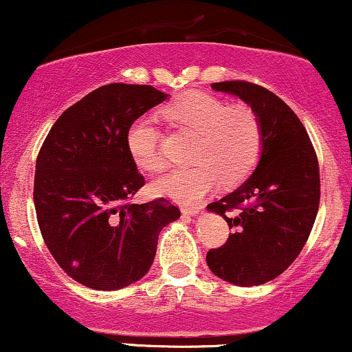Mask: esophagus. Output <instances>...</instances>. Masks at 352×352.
Returning a JSON list of instances; mask_svg holds the SVG:
<instances>
[{"label": "esophagus", "mask_w": 352, "mask_h": 352, "mask_svg": "<svg viewBox=\"0 0 352 352\" xmlns=\"http://www.w3.org/2000/svg\"><path fill=\"white\" fill-rule=\"evenodd\" d=\"M201 205H182V213L185 215H197V213L201 212Z\"/></svg>", "instance_id": "1"}]
</instances>
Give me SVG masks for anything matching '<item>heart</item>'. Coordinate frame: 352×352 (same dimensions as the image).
<instances>
[{
    "label": "heart",
    "mask_w": 352,
    "mask_h": 352,
    "mask_svg": "<svg viewBox=\"0 0 352 352\" xmlns=\"http://www.w3.org/2000/svg\"><path fill=\"white\" fill-rule=\"evenodd\" d=\"M167 119L197 137L188 168L170 170L153 182L157 193L180 201L199 200L218 184L235 187L256 168L263 151V124L253 107L230 106L207 92H187L165 107ZM127 148L137 167L159 172L164 167L160 131L140 117L127 131Z\"/></svg>",
    "instance_id": "heart-1"
}]
</instances>
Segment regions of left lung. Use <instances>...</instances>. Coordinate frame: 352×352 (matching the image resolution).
I'll use <instances>...</instances> for the list:
<instances>
[{
	"instance_id": "left-lung-1",
	"label": "left lung",
	"mask_w": 352,
	"mask_h": 352,
	"mask_svg": "<svg viewBox=\"0 0 352 352\" xmlns=\"http://www.w3.org/2000/svg\"><path fill=\"white\" fill-rule=\"evenodd\" d=\"M212 89L256 111L263 151L243 185L208 205L233 233L223 246L210 250L207 265L221 280L258 286L280 276L308 240L321 193L318 157L305 125L272 91L246 80L213 82Z\"/></svg>"
}]
</instances>
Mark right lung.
<instances>
[{
  "instance_id": "obj_1",
  "label": "right lung",
  "mask_w": 352,
  "mask_h": 352,
  "mask_svg": "<svg viewBox=\"0 0 352 352\" xmlns=\"http://www.w3.org/2000/svg\"><path fill=\"white\" fill-rule=\"evenodd\" d=\"M168 96L145 84L102 86L60 114L36 159L34 208L52 258L72 280L114 292L151 270L159 233L180 217L167 199L131 204L145 185L127 131Z\"/></svg>"
}]
</instances>
